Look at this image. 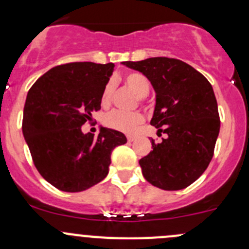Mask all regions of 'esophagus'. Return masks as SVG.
<instances>
[{
    "label": "esophagus",
    "mask_w": 249,
    "mask_h": 249,
    "mask_svg": "<svg viewBox=\"0 0 249 249\" xmlns=\"http://www.w3.org/2000/svg\"><path fill=\"white\" fill-rule=\"evenodd\" d=\"M126 139H127V141H129V142H134V141L136 140V137L132 136V135H127Z\"/></svg>",
    "instance_id": "esophagus-1"
}]
</instances>
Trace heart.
Instances as JSON below:
<instances>
[{
	"label": "heart",
	"instance_id": "1",
	"mask_svg": "<svg viewBox=\"0 0 249 249\" xmlns=\"http://www.w3.org/2000/svg\"><path fill=\"white\" fill-rule=\"evenodd\" d=\"M124 82L131 90H134L140 96L141 101L144 100L149 92L150 84L148 78L140 72H129L124 76ZM113 91H114V82L109 80L104 88L101 95V104L104 107L109 106L112 101ZM144 120V117L141 112H123V110H113L105 117V125L109 129L117 131L131 134L139 127Z\"/></svg>",
	"mask_w": 249,
	"mask_h": 249
}]
</instances>
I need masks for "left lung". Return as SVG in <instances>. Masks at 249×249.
I'll return each instance as SVG.
<instances>
[{"instance_id":"8db88e82","label":"left lung","mask_w":249,"mask_h":249,"mask_svg":"<svg viewBox=\"0 0 249 249\" xmlns=\"http://www.w3.org/2000/svg\"><path fill=\"white\" fill-rule=\"evenodd\" d=\"M123 65L144 74L157 92L150 125L167 135L152 139L150 153L140 160L143 177L164 190L184 189L212 160L220 129L211 83L190 65L172 57H149Z\"/></svg>"}]
</instances>
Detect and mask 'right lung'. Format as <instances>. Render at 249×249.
Segmentation results:
<instances>
[{
  "label": "right lung",
  "mask_w": 249,
  "mask_h": 249,
  "mask_svg": "<svg viewBox=\"0 0 249 249\" xmlns=\"http://www.w3.org/2000/svg\"><path fill=\"white\" fill-rule=\"evenodd\" d=\"M114 64L70 62L53 67L27 92L22 134L42 177L62 192H83L109 171L113 149L124 134L101 127L96 137L82 125L101 109V95Z\"/></svg>",
  "instance_id": "add662e5"
}]
</instances>
